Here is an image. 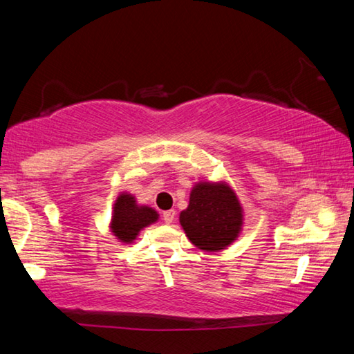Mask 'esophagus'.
<instances>
[{
  "label": "esophagus",
  "instance_id": "1",
  "mask_svg": "<svg viewBox=\"0 0 354 354\" xmlns=\"http://www.w3.org/2000/svg\"><path fill=\"white\" fill-rule=\"evenodd\" d=\"M175 217H176V211H175V209H170V211H165V212L162 214V218H164V221H165L167 225L173 223V220H175Z\"/></svg>",
  "mask_w": 354,
  "mask_h": 354
}]
</instances>
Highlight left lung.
Returning <instances> with one entry per match:
<instances>
[{"label": "left lung", "instance_id": "obj_1", "mask_svg": "<svg viewBox=\"0 0 354 354\" xmlns=\"http://www.w3.org/2000/svg\"><path fill=\"white\" fill-rule=\"evenodd\" d=\"M179 223L196 248L220 251L241 234L243 211L226 183L201 181L192 189L189 206L179 214Z\"/></svg>", "mask_w": 354, "mask_h": 354}]
</instances>
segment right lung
<instances>
[{
	"instance_id": "right-lung-1",
	"label": "right lung",
	"mask_w": 354,
	"mask_h": 354,
	"mask_svg": "<svg viewBox=\"0 0 354 354\" xmlns=\"http://www.w3.org/2000/svg\"><path fill=\"white\" fill-rule=\"evenodd\" d=\"M158 218L159 214L153 207L137 205L133 195L123 192L113 205L111 231L120 242L133 243L143 227L158 221Z\"/></svg>"
}]
</instances>
